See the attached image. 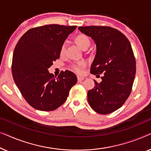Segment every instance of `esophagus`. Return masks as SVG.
Returning <instances> with one entry per match:
<instances>
[{
	"mask_svg": "<svg viewBox=\"0 0 151 151\" xmlns=\"http://www.w3.org/2000/svg\"><path fill=\"white\" fill-rule=\"evenodd\" d=\"M77 78H78V82H81V81H82V80H84V78L80 77V76H78Z\"/></svg>",
	"mask_w": 151,
	"mask_h": 151,
	"instance_id": "esophagus-1",
	"label": "esophagus"
}]
</instances>
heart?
<instances>
[{"instance_id":"heart-1","label":"heart","mask_w":151,"mask_h":151,"mask_svg":"<svg viewBox=\"0 0 151 151\" xmlns=\"http://www.w3.org/2000/svg\"><path fill=\"white\" fill-rule=\"evenodd\" d=\"M75 40L78 46H79L80 48L84 49V50L88 49L91 45V40L89 37L86 36V34H80L79 35H78V36L76 37ZM66 47H67V43H66V42H63V44L61 46V48H60L61 54H63V53L65 52ZM86 66V62L79 61V62H77V63L72 64L71 65V69L73 70L74 72H76V73H80L82 71V68L85 67Z\"/></svg>"}]
</instances>
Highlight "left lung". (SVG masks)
I'll use <instances>...</instances> for the list:
<instances>
[{"label":"left lung","mask_w":151,"mask_h":151,"mask_svg":"<svg viewBox=\"0 0 151 151\" xmlns=\"http://www.w3.org/2000/svg\"><path fill=\"white\" fill-rule=\"evenodd\" d=\"M91 37L97 47L91 73L102 74V82L95 81L88 91L91 107L98 113L109 114L120 108L132 91L136 72L135 58L131 43L116 29L107 26L78 27Z\"/></svg>","instance_id":"obj_1"}]
</instances>
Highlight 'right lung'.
<instances>
[{"label":"right lung","mask_w":151,"mask_h":151,"mask_svg":"<svg viewBox=\"0 0 151 151\" xmlns=\"http://www.w3.org/2000/svg\"><path fill=\"white\" fill-rule=\"evenodd\" d=\"M77 26L46 24L32 28L16 44L12 58L14 82L29 104L51 111L63 104L77 83L73 72L62 71L56 77L48 69L60 58L62 45Z\"/></svg>","instance_id":"right-lung-1"}]
</instances>
